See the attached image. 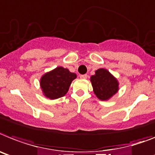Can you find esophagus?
<instances>
[{
    "instance_id": "34e87169",
    "label": "esophagus",
    "mask_w": 155,
    "mask_h": 155,
    "mask_svg": "<svg viewBox=\"0 0 155 155\" xmlns=\"http://www.w3.org/2000/svg\"><path fill=\"white\" fill-rule=\"evenodd\" d=\"M80 78H81V79H83V80H85V79H87V74H85V75H80Z\"/></svg>"
}]
</instances>
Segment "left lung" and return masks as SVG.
I'll list each match as a JSON object with an SVG mask.
<instances>
[{
    "instance_id": "left-lung-1",
    "label": "left lung",
    "mask_w": 155,
    "mask_h": 155,
    "mask_svg": "<svg viewBox=\"0 0 155 155\" xmlns=\"http://www.w3.org/2000/svg\"><path fill=\"white\" fill-rule=\"evenodd\" d=\"M93 91L101 101H108L119 91L117 79L106 68H99L91 76Z\"/></svg>"
}]
</instances>
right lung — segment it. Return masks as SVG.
<instances>
[{
	"instance_id": "add662e5",
	"label": "right lung",
	"mask_w": 155,
	"mask_h": 155,
	"mask_svg": "<svg viewBox=\"0 0 155 155\" xmlns=\"http://www.w3.org/2000/svg\"><path fill=\"white\" fill-rule=\"evenodd\" d=\"M76 77L75 73L59 66L41 75L40 87L44 96L51 100L58 99L65 95Z\"/></svg>"
}]
</instances>
